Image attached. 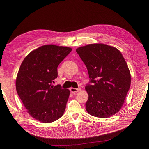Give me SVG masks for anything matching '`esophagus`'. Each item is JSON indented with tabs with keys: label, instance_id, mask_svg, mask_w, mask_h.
<instances>
[{
	"label": "esophagus",
	"instance_id": "esophagus-1",
	"mask_svg": "<svg viewBox=\"0 0 149 149\" xmlns=\"http://www.w3.org/2000/svg\"><path fill=\"white\" fill-rule=\"evenodd\" d=\"M81 91V89H76V88H70V91L72 92V93H76V92H78Z\"/></svg>",
	"mask_w": 149,
	"mask_h": 149
}]
</instances>
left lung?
<instances>
[{
    "label": "left lung",
    "mask_w": 149,
    "mask_h": 149,
    "mask_svg": "<svg viewBox=\"0 0 149 149\" xmlns=\"http://www.w3.org/2000/svg\"><path fill=\"white\" fill-rule=\"evenodd\" d=\"M76 51L92 83L85 88L88 94L86 111L104 118L114 115L123 105L131 85L130 71L120 51L101 43L79 47Z\"/></svg>",
    "instance_id": "left-lung-1"
}]
</instances>
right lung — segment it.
<instances>
[{"mask_svg": "<svg viewBox=\"0 0 149 149\" xmlns=\"http://www.w3.org/2000/svg\"><path fill=\"white\" fill-rule=\"evenodd\" d=\"M72 49L54 44L44 45L24 58L16 78L18 95L33 118L49 123L63 116L70 92L54 86L57 67Z\"/></svg>", "mask_w": 149, "mask_h": 149, "instance_id": "1", "label": "right lung"}]
</instances>
